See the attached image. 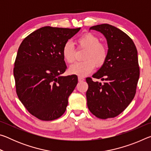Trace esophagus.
<instances>
[{"mask_svg":"<svg viewBox=\"0 0 151 151\" xmlns=\"http://www.w3.org/2000/svg\"><path fill=\"white\" fill-rule=\"evenodd\" d=\"M78 80L79 82H82L83 81H85V79H84L83 77H81V76H78Z\"/></svg>","mask_w":151,"mask_h":151,"instance_id":"obj_1","label":"esophagus"}]
</instances>
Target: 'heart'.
<instances>
[{
    "label": "heart",
    "mask_w": 151,
    "mask_h": 151,
    "mask_svg": "<svg viewBox=\"0 0 151 151\" xmlns=\"http://www.w3.org/2000/svg\"><path fill=\"white\" fill-rule=\"evenodd\" d=\"M101 41L96 36L86 34L79 38L78 44L80 47L87 49L84 56L85 60L76 62L69 67V73L79 76H85L91 73L97 66H101L105 61L107 52L104 46L100 44ZM64 59L68 63L75 60V48L70 40L66 41L62 50Z\"/></svg>",
    "instance_id": "heart-1"
}]
</instances>
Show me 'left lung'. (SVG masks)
I'll use <instances>...</instances> for the list:
<instances>
[{
    "instance_id": "obj_1",
    "label": "left lung",
    "mask_w": 151,
    "mask_h": 151,
    "mask_svg": "<svg viewBox=\"0 0 151 151\" xmlns=\"http://www.w3.org/2000/svg\"><path fill=\"white\" fill-rule=\"evenodd\" d=\"M104 35L108 45L105 61L93 77L86 79L87 106L99 119L113 118L131 103L139 78L138 52L132 40L121 30L108 24L91 27Z\"/></svg>"
}]
</instances>
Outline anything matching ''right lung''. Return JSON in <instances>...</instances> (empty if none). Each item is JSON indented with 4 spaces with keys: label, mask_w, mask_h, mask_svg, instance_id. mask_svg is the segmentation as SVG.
Masks as SVG:
<instances>
[{
    "label": "right lung",
    "mask_w": 151,
    "mask_h": 151,
    "mask_svg": "<svg viewBox=\"0 0 151 151\" xmlns=\"http://www.w3.org/2000/svg\"><path fill=\"white\" fill-rule=\"evenodd\" d=\"M80 29L40 28L19 48L13 70L17 94L28 111L40 120L62 116L77 85L76 75H62L66 69L62 50Z\"/></svg>",
    "instance_id": "right-lung-1"
}]
</instances>
